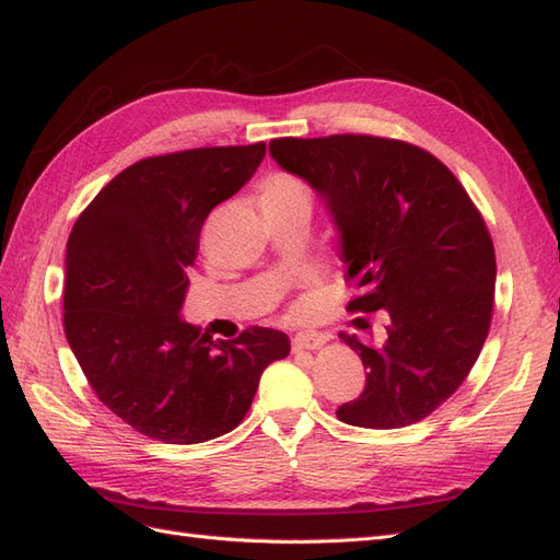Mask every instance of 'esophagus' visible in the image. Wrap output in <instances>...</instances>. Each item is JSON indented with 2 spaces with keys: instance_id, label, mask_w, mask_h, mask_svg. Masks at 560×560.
Wrapping results in <instances>:
<instances>
[{
  "instance_id": "34e87169",
  "label": "esophagus",
  "mask_w": 560,
  "mask_h": 560,
  "mask_svg": "<svg viewBox=\"0 0 560 560\" xmlns=\"http://www.w3.org/2000/svg\"><path fill=\"white\" fill-rule=\"evenodd\" d=\"M324 341H327V336H324V334H317V331H301V334L293 336L291 346H293V350H315V348H319Z\"/></svg>"
}]
</instances>
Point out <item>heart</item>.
I'll list each match as a JSON object with an SVG mask.
<instances>
[{
  "instance_id": "obj_1",
  "label": "heart",
  "mask_w": 560,
  "mask_h": 560,
  "mask_svg": "<svg viewBox=\"0 0 560 560\" xmlns=\"http://www.w3.org/2000/svg\"><path fill=\"white\" fill-rule=\"evenodd\" d=\"M259 205L262 207H298L310 205V188L303 178L285 172L267 174L259 184Z\"/></svg>"
}]
</instances>
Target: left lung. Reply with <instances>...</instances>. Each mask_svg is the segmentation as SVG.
Masks as SVG:
<instances>
[{
	"label": "left lung",
	"mask_w": 560,
	"mask_h": 560,
	"mask_svg": "<svg viewBox=\"0 0 560 560\" xmlns=\"http://www.w3.org/2000/svg\"><path fill=\"white\" fill-rule=\"evenodd\" d=\"M269 152L331 210L343 277L358 289L348 310L388 317L380 346L339 334L368 376L336 418L368 429L429 418L467 380L489 334L497 255L482 212L444 162L406 140L275 138ZM358 324L370 329L365 317Z\"/></svg>",
	"instance_id": "left-lung-1"
}]
</instances>
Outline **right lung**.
Masks as SVG:
<instances>
[{
	"label": "right lung",
	"instance_id": "obj_1",
	"mask_svg": "<svg viewBox=\"0 0 560 560\" xmlns=\"http://www.w3.org/2000/svg\"><path fill=\"white\" fill-rule=\"evenodd\" d=\"M265 142L195 148L131 164L75 219L63 331L95 396L136 432L202 444L236 429L289 336L248 327L212 341L178 315L207 214L245 186Z\"/></svg>",
	"mask_w": 560,
	"mask_h": 560
}]
</instances>
